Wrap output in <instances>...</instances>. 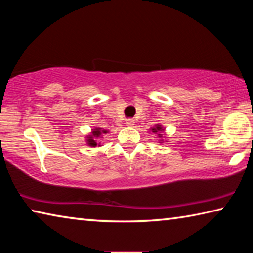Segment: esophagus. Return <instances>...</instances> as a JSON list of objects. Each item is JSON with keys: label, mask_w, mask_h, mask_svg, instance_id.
Instances as JSON below:
<instances>
[{"label": "esophagus", "mask_w": 253, "mask_h": 253, "mask_svg": "<svg viewBox=\"0 0 253 253\" xmlns=\"http://www.w3.org/2000/svg\"><path fill=\"white\" fill-rule=\"evenodd\" d=\"M126 124H127V126H134L135 125V121H134V119L129 118V119H127V121H126Z\"/></svg>", "instance_id": "1"}]
</instances>
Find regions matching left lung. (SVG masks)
I'll return each instance as SVG.
<instances>
[{"label":"left lung","mask_w":253,"mask_h":253,"mask_svg":"<svg viewBox=\"0 0 253 253\" xmlns=\"http://www.w3.org/2000/svg\"><path fill=\"white\" fill-rule=\"evenodd\" d=\"M163 130V128L161 125H156L155 127L152 128V131L153 132H161ZM158 137H162V134H158Z\"/></svg>","instance_id":"8db88e82"}]
</instances>
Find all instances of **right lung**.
Returning <instances> with one entry per match:
<instances>
[{"mask_svg": "<svg viewBox=\"0 0 253 253\" xmlns=\"http://www.w3.org/2000/svg\"><path fill=\"white\" fill-rule=\"evenodd\" d=\"M107 132H108V130H105V129H101V128H95V129L92 130V132H91V135L90 136H88V138H87V143H88V145L89 146H92V147H96L97 145L98 146H100V143H97V138H99V137L101 136V135H104V134H107Z\"/></svg>", "mask_w": 253, "mask_h": 253, "instance_id": "right-lung-1", "label": "right lung"}]
</instances>
